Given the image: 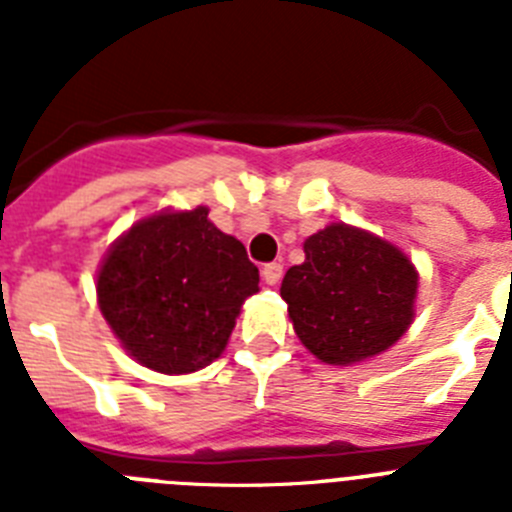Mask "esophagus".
Masks as SVG:
<instances>
[{
	"instance_id": "esophagus-1",
	"label": "esophagus",
	"mask_w": 512,
	"mask_h": 512,
	"mask_svg": "<svg viewBox=\"0 0 512 512\" xmlns=\"http://www.w3.org/2000/svg\"><path fill=\"white\" fill-rule=\"evenodd\" d=\"M261 274H264V282H266V284H271V287H274V284L282 282L284 266L279 264V261H271V264H266L264 269H261Z\"/></svg>"
}]
</instances>
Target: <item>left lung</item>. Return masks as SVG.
I'll return each instance as SVG.
<instances>
[{
  "label": "left lung",
  "mask_w": 512,
  "mask_h": 512,
  "mask_svg": "<svg viewBox=\"0 0 512 512\" xmlns=\"http://www.w3.org/2000/svg\"><path fill=\"white\" fill-rule=\"evenodd\" d=\"M295 333L325 364L382 354L413 323L418 274L400 248L348 225L305 241V264L282 279Z\"/></svg>",
  "instance_id": "8db88e82"
}]
</instances>
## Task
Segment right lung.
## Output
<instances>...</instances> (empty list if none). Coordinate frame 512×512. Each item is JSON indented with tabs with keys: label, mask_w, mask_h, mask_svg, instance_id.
Instances as JSON below:
<instances>
[{
	"label": "right lung",
	"mask_w": 512,
	"mask_h": 512,
	"mask_svg": "<svg viewBox=\"0 0 512 512\" xmlns=\"http://www.w3.org/2000/svg\"><path fill=\"white\" fill-rule=\"evenodd\" d=\"M256 292L259 269L241 241L207 220V207L140 220L97 277L104 320L135 361L161 374L215 361Z\"/></svg>",
	"instance_id": "right-lung-1"
}]
</instances>
